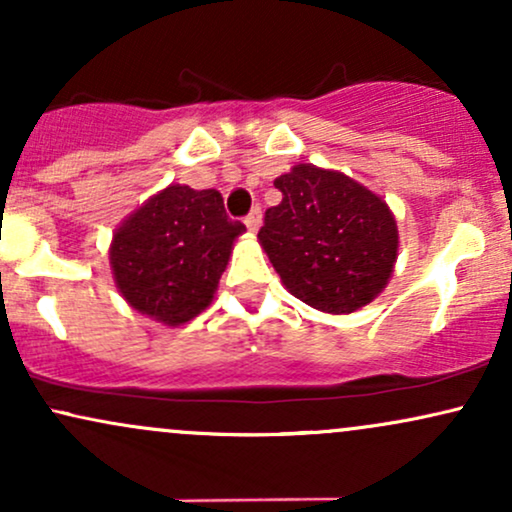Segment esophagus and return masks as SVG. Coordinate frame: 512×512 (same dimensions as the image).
<instances>
[{
    "mask_svg": "<svg viewBox=\"0 0 512 512\" xmlns=\"http://www.w3.org/2000/svg\"><path fill=\"white\" fill-rule=\"evenodd\" d=\"M245 226H248L252 233H255V231H257V228H260V226H262V214H260V207H255V209H252V211H250V214H248V216H245Z\"/></svg>",
    "mask_w": 512,
    "mask_h": 512,
    "instance_id": "esophagus-1",
    "label": "esophagus"
}]
</instances>
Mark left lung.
<instances>
[{
	"label": "left lung",
	"instance_id": "1",
	"mask_svg": "<svg viewBox=\"0 0 512 512\" xmlns=\"http://www.w3.org/2000/svg\"><path fill=\"white\" fill-rule=\"evenodd\" d=\"M274 187L281 202L257 233L291 296L330 315H349L385 291L399 231L387 202L339 170L296 163Z\"/></svg>",
	"mask_w": 512,
	"mask_h": 512
}]
</instances>
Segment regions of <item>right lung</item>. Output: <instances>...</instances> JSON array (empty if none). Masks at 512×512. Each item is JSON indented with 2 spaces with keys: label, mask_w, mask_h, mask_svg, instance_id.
Masks as SVG:
<instances>
[{
  "label": "right lung",
  "mask_w": 512,
  "mask_h": 512,
  "mask_svg": "<svg viewBox=\"0 0 512 512\" xmlns=\"http://www.w3.org/2000/svg\"><path fill=\"white\" fill-rule=\"evenodd\" d=\"M245 226L231 221L216 190L168 185L115 228L110 269L137 313L168 327L197 317L214 298Z\"/></svg>",
  "instance_id": "1"
}]
</instances>
